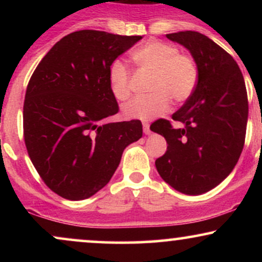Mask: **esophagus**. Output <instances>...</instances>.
I'll return each instance as SVG.
<instances>
[{"label":"esophagus","instance_id":"1","mask_svg":"<svg viewBox=\"0 0 262 262\" xmlns=\"http://www.w3.org/2000/svg\"><path fill=\"white\" fill-rule=\"evenodd\" d=\"M143 130H144V134H145V135L151 134V130H150V125L148 124V123H144V124H143Z\"/></svg>","mask_w":262,"mask_h":262}]
</instances>
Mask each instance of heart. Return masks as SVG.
Segmentation results:
<instances>
[{
	"mask_svg": "<svg viewBox=\"0 0 262 262\" xmlns=\"http://www.w3.org/2000/svg\"><path fill=\"white\" fill-rule=\"evenodd\" d=\"M132 59L141 70L152 74L148 96H138L123 104L125 118L150 121L169 110L170 100L175 103L186 102L196 90L198 69L191 56L180 54L173 44L160 40L146 41L134 50ZM129 70L122 60L117 59L108 69V82L113 97L127 100L130 95Z\"/></svg>",
	"mask_w": 262,
	"mask_h": 262,
	"instance_id": "1",
	"label": "heart"
}]
</instances>
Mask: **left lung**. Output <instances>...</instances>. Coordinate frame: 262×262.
Listing matches in <instances>:
<instances>
[{
    "label": "left lung",
    "mask_w": 262,
    "mask_h": 262,
    "mask_svg": "<svg viewBox=\"0 0 262 262\" xmlns=\"http://www.w3.org/2000/svg\"><path fill=\"white\" fill-rule=\"evenodd\" d=\"M188 50L198 69V82L171 127L159 119L151 129L166 139L167 150L155 161L165 182L181 193L198 196L229 176L244 148L248 95L244 77L233 56L198 32L166 34Z\"/></svg>",
    "instance_id": "left-lung-1"
}]
</instances>
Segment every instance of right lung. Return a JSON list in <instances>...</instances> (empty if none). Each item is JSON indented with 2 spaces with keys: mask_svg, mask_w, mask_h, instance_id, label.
<instances>
[{
  "mask_svg": "<svg viewBox=\"0 0 262 262\" xmlns=\"http://www.w3.org/2000/svg\"><path fill=\"white\" fill-rule=\"evenodd\" d=\"M141 38L74 32L54 45L29 80L23 106L28 155L45 185L66 200H86L103 188L124 149L143 135L137 119L103 123L118 112L108 69Z\"/></svg>",
  "mask_w": 262,
  "mask_h": 262,
  "instance_id": "obj_1",
  "label": "right lung"
}]
</instances>
